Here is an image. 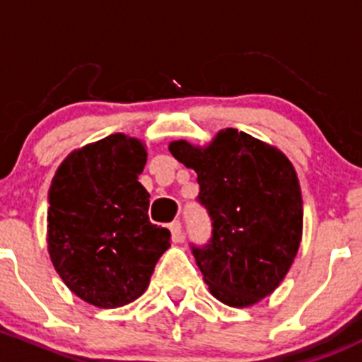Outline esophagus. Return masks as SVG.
<instances>
[{"instance_id": "obj_1", "label": "esophagus", "mask_w": 362, "mask_h": 362, "mask_svg": "<svg viewBox=\"0 0 362 362\" xmlns=\"http://www.w3.org/2000/svg\"><path fill=\"white\" fill-rule=\"evenodd\" d=\"M170 235H173L174 242H180L182 238V228H181V223L180 221H173L170 223Z\"/></svg>"}]
</instances>
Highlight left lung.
<instances>
[{
	"mask_svg": "<svg viewBox=\"0 0 362 362\" xmlns=\"http://www.w3.org/2000/svg\"><path fill=\"white\" fill-rule=\"evenodd\" d=\"M197 173L199 202L212 219V238L193 256L216 300L251 307L279 288L300 249L303 200L289 158L237 129H223L206 146L169 144Z\"/></svg>",
	"mask_w": 362,
	"mask_h": 362,
	"instance_id": "8db88e82",
	"label": "left lung"
}]
</instances>
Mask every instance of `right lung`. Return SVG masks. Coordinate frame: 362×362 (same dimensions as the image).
Masks as SVG:
<instances>
[{
    "label": "right lung",
    "mask_w": 362,
    "mask_h": 362,
    "mask_svg": "<svg viewBox=\"0 0 362 362\" xmlns=\"http://www.w3.org/2000/svg\"><path fill=\"white\" fill-rule=\"evenodd\" d=\"M146 160L143 141L111 134L71 151L48 189L52 264L94 307L137 300L170 247V232L150 221V193L137 181Z\"/></svg>",
    "instance_id": "1"
}]
</instances>
